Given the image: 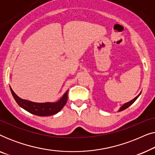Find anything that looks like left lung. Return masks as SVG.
Listing matches in <instances>:
<instances>
[{
  "label": "left lung",
  "mask_w": 155,
  "mask_h": 155,
  "mask_svg": "<svg viewBox=\"0 0 155 155\" xmlns=\"http://www.w3.org/2000/svg\"><path fill=\"white\" fill-rule=\"evenodd\" d=\"M140 94H141V93H140V94H139L138 95H137V96L136 97H135V98H134V99H132V100H131V101H128V102H127V103H125L124 105H122V106H121V107H120V109H119V110H118V111H124V110H125V109H127V108H128V107H130V106L131 104H133V103H134V102H135V100H136V99H137V98H138V97L140 96Z\"/></svg>",
  "instance_id": "obj_1"
}]
</instances>
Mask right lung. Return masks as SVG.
<instances>
[{
	"label": "right lung",
	"mask_w": 155,
	"mask_h": 155,
	"mask_svg": "<svg viewBox=\"0 0 155 155\" xmlns=\"http://www.w3.org/2000/svg\"><path fill=\"white\" fill-rule=\"evenodd\" d=\"M10 91L13 96L15 100L18 104L22 109L26 110L29 113L39 116H47L54 115L61 111L64 107L68 100V91L63 94V96L56 102H46V103H37L31 101H27L19 97L13 92L10 87Z\"/></svg>",
	"instance_id": "add662e5"
}]
</instances>
